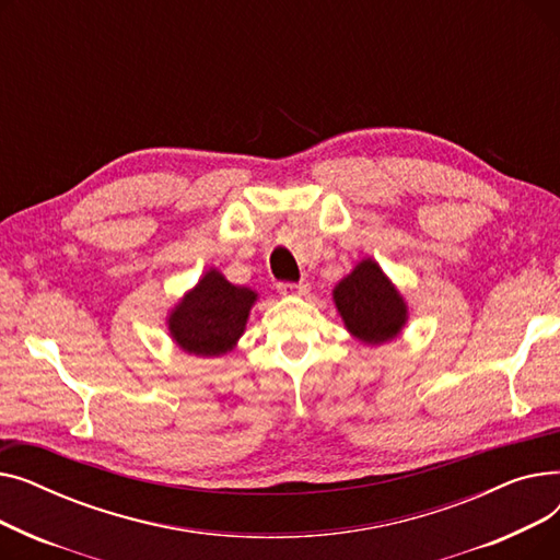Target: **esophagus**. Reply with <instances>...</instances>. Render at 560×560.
Segmentation results:
<instances>
[{"label":"esophagus","instance_id":"34e87169","mask_svg":"<svg viewBox=\"0 0 560 560\" xmlns=\"http://www.w3.org/2000/svg\"><path fill=\"white\" fill-rule=\"evenodd\" d=\"M277 290L281 292V295H306V292L311 290V283L308 281H300V283L283 281L277 285Z\"/></svg>","mask_w":560,"mask_h":560}]
</instances>
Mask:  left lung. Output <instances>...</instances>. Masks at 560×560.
I'll use <instances>...</instances> for the list:
<instances>
[{"mask_svg": "<svg viewBox=\"0 0 560 560\" xmlns=\"http://www.w3.org/2000/svg\"><path fill=\"white\" fill-rule=\"evenodd\" d=\"M334 302L347 331L365 345L397 338L408 319L399 290L372 258L361 260L334 288Z\"/></svg>", "mask_w": 560, "mask_h": 560, "instance_id": "1", "label": "left lung"}]
</instances>
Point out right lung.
I'll use <instances>...</instances> for the list:
<instances>
[{
    "instance_id": "right-lung-1",
    "label": "right lung",
    "mask_w": 560,
    "mask_h": 560,
    "mask_svg": "<svg viewBox=\"0 0 560 560\" xmlns=\"http://www.w3.org/2000/svg\"><path fill=\"white\" fill-rule=\"evenodd\" d=\"M256 298L254 290L233 285L222 272L209 270L172 308L170 336L179 349L195 357L226 354L243 336Z\"/></svg>"
}]
</instances>
